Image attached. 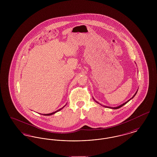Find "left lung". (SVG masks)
<instances>
[{"instance_id":"obj_1","label":"left lung","mask_w":157,"mask_h":157,"mask_svg":"<svg viewBox=\"0 0 157 157\" xmlns=\"http://www.w3.org/2000/svg\"><path fill=\"white\" fill-rule=\"evenodd\" d=\"M137 92H138V90H137V91H136V93H135V94L134 95V96H133V97H132L131 98V99H129V100H128V101H127V102H125V103H124V104H123L121 105H120V106H117V107H110V106H105V105H102V104H99V102H97V101H95V99H94V98H93V99H94V101H95V102H97V103H98V104H99L101 105H102V106H104V107H105V108H111V109H118V108H121V107H122V106H124V105L126 104H127V102H129V101H130V100H131V99H132V98H133L135 96V95H136V93H137Z\"/></svg>"}]
</instances>
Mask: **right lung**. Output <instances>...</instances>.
<instances>
[{"label":"right lung","instance_id":"1","mask_svg":"<svg viewBox=\"0 0 157 157\" xmlns=\"http://www.w3.org/2000/svg\"><path fill=\"white\" fill-rule=\"evenodd\" d=\"M67 105V104H66ZM66 105L64 106H63L62 108H60L59 109H58V110H57V111H56L55 112H52V113H47V114H44V115H46V116H49V115H53V114H54V113H56L57 112H58V111H59L60 110H61L63 108H64L65 106H66ZM41 114V113H40Z\"/></svg>","mask_w":157,"mask_h":157}]
</instances>
